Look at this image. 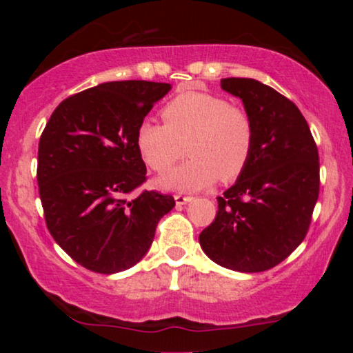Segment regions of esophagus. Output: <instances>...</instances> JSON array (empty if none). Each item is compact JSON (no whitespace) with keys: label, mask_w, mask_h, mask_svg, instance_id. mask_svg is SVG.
Here are the masks:
<instances>
[{"label":"esophagus","mask_w":353,"mask_h":353,"mask_svg":"<svg viewBox=\"0 0 353 353\" xmlns=\"http://www.w3.org/2000/svg\"><path fill=\"white\" fill-rule=\"evenodd\" d=\"M191 201H192L191 196H183V194H176L175 196L176 205H185V204H188V202H191Z\"/></svg>","instance_id":"34e87169"}]
</instances>
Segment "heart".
<instances>
[{
    "label": "heart",
    "instance_id": "1",
    "mask_svg": "<svg viewBox=\"0 0 353 353\" xmlns=\"http://www.w3.org/2000/svg\"><path fill=\"white\" fill-rule=\"evenodd\" d=\"M163 123L144 120L137 146L144 162L165 173L188 152L191 159L161 180L163 188L194 191L231 181L248 167L254 151V123L248 110L223 96L186 91L162 109Z\"/></svg>",
    "mask_w": 353,
    "mask_h": 353
}]
</instances>
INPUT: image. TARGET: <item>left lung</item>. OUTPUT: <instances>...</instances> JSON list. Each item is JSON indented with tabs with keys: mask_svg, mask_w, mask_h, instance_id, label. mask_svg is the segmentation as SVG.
Here are the masks:
<instances>
[{
	"mask_svg": "<svg viewBox=\"0 0 353 353\" xmlns=\"http://www.w3.org/2000/svg\"><path fill=\"white\" fill-rule=\"evenodd\" d=\"M254 123V151L238 181L216 197L215 220L199 234L221 267L265 272L289 257L310 228L320 194L318 148L291 99L254 79H223Z\"/></svg>",
	"mask_w": 353,
	"mask_h": 353,
	"instance_id": "1",
	"label": "left lung"
}]
</instances>
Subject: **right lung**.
<instances>
[{"label": "right lung", "mask_w": 353, "mask_h": 353, "mask_svg": "<svg viewBox=\"0 0 353 353\" xmlns=\"http://www.w3.org/2000/svg\"><path fill=\"white\" fill-rule=\"evenodd\" d=\"M172 86L109 81L54 109L38 144L37 180L48 230L61 249L94 273L132 268L151 248L170 194L133 191L146 181L137 132Z\"/></svg>", "instance_id": "add662e5"}]
</instances>
